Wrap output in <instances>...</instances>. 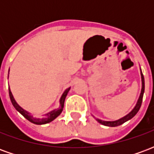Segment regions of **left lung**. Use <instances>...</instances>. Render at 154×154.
Listing matches in <instances>:
<instances>
[{
	"mask_svg": "<svg viewBox=\"0 0 154 154\" xmlns=\"http://www.w3.org/2000/svg\"><path fill=\"white\" fill-rule=\"evenodd\" d=\"M141 78H142V90H141V93H140V96H139V100H138V102L136 104L135 107L133 109V110L129 114H128L127 116H125V117H123L121 119H118V120H116V121H103V120H100L99 119H97V120L99 123H100L101 125H104L106 126H110V127H116V126H119L120 125H122L126 121H128L129 119H132L134 116H135L136 114L138 113V111L140 109V106L142 105V100H143V92H144V77H143V75L142 72H141Z\"/></svg>",
	"mask_w": 154,
	"mask_h": 154,
	"instance_id": "left-lung-1",
	"label": "left lung"
}]
</instances>
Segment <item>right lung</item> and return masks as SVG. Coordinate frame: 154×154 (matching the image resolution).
<instances>
[{
    "label": "right lung",
    "mask_w": 154,
    "mask_h": 154,
    "mask_svg": "<svg viewBox=\"0 0 154 154\" xmlns=\"http://www.w3.org/2000/svg\"><path fill=\"white\" fill-rule=\"evenodd\" d=\"M70 90V87L69 88H67V90L65 91L63 94V96L61 97L60 99V108L59 109H57V110H54L53 111H51L49 113H48L46 116H47V118H43V119H36V118H34L33 116H30L29 114L26 111V110H23L21 107L19 106L18 104L16 103V101L14 99V97L12 96V93L11 90H10V88H9V95H10V98H11V103L12 105L14 106V107L15 108V110H18L20 113L21 114L22 116L25 117V119H27L29 121H30L31 123H34L35 125H44V124H48V123L51 122V121H53L55 118H57V116H59L61 113H62V111H63V109L64 106V101H65V98L67 97V92L69 91Z\"/></svg>",
    "instance_id": "add662e5"
}]
</instances>
